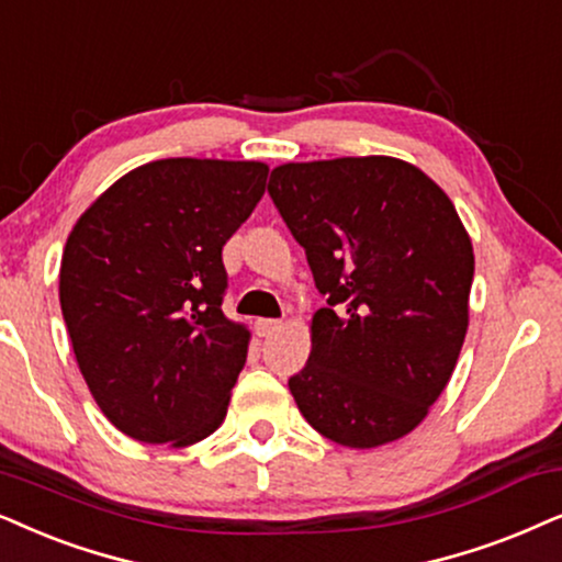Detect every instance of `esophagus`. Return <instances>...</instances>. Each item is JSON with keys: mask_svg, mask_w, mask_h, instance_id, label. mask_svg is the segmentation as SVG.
I'll list each match as a JSON object with an SVG mask.
<instances>
[{"mask_svg": "<svg viewBox=\"0 0 562 562\" xmlns=\"http://www.w3.org/2000/svg\"><path fill=\"white\" fill-rule=\"evenodd\" d=\"M281 319H268V317H263V319H258V323H255V333L260 335V338H268V335H273L276 330H281Z\"/></svg>", "mask_w": 562, "mask_h": 562, "instance_id": "esophagus-1", "label": "esophagus"}]
</instances>
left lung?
I'll list each match as a JSON object with an SVG mask.
<instances>
[{"instance_id": "8db88e82", "label": "left lung", "mask_w": 562, "mask_h": 562, "mask_svg": "<svg viewBox=\"0 0 562 562\" xmlns=\"http://www.w3.org/2000/svg\"><path fill=\"white\" fill-rule=\"evenodd\" d=\"M268 193L327 296L307 367L289 379L299 411L351 449L403 439L468 335L475 255L454 203L415 165L376 155L279 165Z\"/></svg>"}]
</instances>
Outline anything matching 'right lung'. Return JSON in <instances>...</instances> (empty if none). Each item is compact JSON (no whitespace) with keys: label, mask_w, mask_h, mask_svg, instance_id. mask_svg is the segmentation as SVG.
I'll return each mask as SVG.
<instances>
[{"label":"right lung","mask_w":562,"mask_h":562,"mask_svg":"<svg viewBox=\"0 0 562 562\" xmlns=\"http://www.w3.org/2000/svg\"><path fill=\"white\" fill-rule=\"evenodd\" d=\"M268 165L172 157L108 188L67 239L58 299L105 418L191 447L222 426L250 330L222 312V247L266 193Z\"/></svg>","instance_id":"obj_1"}]
</instances>
